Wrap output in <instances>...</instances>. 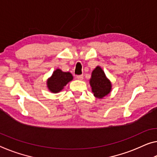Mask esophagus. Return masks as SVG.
Returning a JSON list of instances; mask_svg holds the SVG:
<instances>
[{
	"instance_id": "esophagus-1",
	"label": "esophagus",
	"mask_w": 157,
	"mask_h": 157,
	"mask_svg": "<svg viewBox=\"0 0 157 157\" xmlns=\"http://www.w3.org/2000/svg\"><path fill=\"white\" fill-rule=\"evenodd\" d=\"M76 78L78 80H83V75H78L76 76Z\"/></svg>"
}]
</instances>
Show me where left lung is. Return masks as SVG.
I'll return each instance as SVG.
<instances>
[{
	"label": "left lung",
	"mask_w": 157,
	"mask_h": 157,
	"mask_svg": "<svg viewBox=\"0 0 157 157\" xmlns=\"http://www.w3.org/2000/svg\"><path fill=\"white\" fill-rule=\"evenodd\" d=\"M92 91L97 98H102L111 91V83L106 77L105 72L100 67H97L92 72L90 80Z\"/></svg>",
	"instance_id": "left-lung-1"
}]
</instances>
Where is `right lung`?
Returning a JSON list of instances; mask_svg holds the SVG:
<instances>
[{
  "instance_id": "1",
  "label": "right lung",
  "mask_w": 157,
  "mask_h": 157,
  "mask_svg": "<svg viewBox=\"0 0 157 157\" xmlns=\"http://www.w3.org/2000/svg\"><path fill=\"white\" fill-rule=\"evenodd\" d=\"M72 79L73 76L71 73L63 72L59 69H56L52 76L48 79L47 82L48 88L52 93H58Z\"/></svg>"
}]
</instances>
